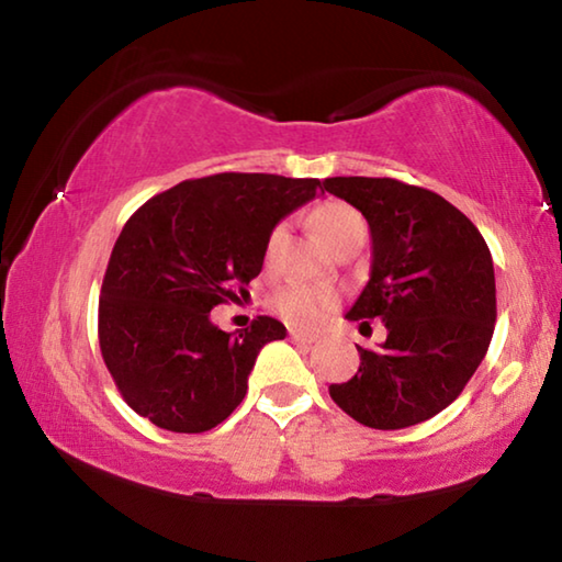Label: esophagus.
<instances>
[{"instance_id":"esophagus-1","label":"esophagus","mask_w":562,"mask_h":562,"mask_svg":"<svg viewBox=\"0 0 562 562\" xmlns=\"http://www.w3.org/2000/svg\"><path fill=\"white\" fill-rule=\"evenodd\" d=\"M290 339L297 341V345H315L317 341L315 335H307V331H300V329H290Z\"/></svg>"}]
</instances>
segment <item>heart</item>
I'll return each instance as SVG.
<instances>
[{
	"label": "heart",
	"instance_id": "1",
	"mask_svg": "<svg viewBox=\"0 0 562 562\" xmlns=\"http://www.w3.org/2000/svg\"><path fill=\"white\" fill-rule=\"evenodd\" d=\"M312 223L319 235L331 245V250H345L351 245H364L367 240V221L357 207L341 201H327L312 213ZM288 237V225H274L265 245V258L272 262L278 258L280 247ZM337 292L327 288H310V284H284L272 294V307L280 317H284L297 327H315L337 307Z\"/></svg>",
	"mask_w": 562,
	"mask_h": 562
}]
</instances>
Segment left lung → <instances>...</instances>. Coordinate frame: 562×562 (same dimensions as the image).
I'll return each instance as SVG.
<instances>
[{
  "mask_svg": "<svg viewBox=\"0 0 562 562\" xmlns=\"http://www.w3.org/2000/svg\"><path fill=\"white\" fill-rule=\"evenodd\" d=\"M367 217L372 274L347 319H382L386 341L359 349V372L329 396L369 429H406L443 412L486 357L496 327L491 250L434 190L394 178H325Z\"/></svg>",
  "mask_w": 562,
  "mask_h": 562,
  "instance_id": "1",
  "label": "left lung"
}]
</instances>
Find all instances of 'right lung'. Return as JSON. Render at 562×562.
I'll use <instances>...</instances> for the list:
<instances>
[{
	"mask_svg": "<svg viewBox=\"0 0 562 562\" xmlns=\"http://www.w3.org/2000/svg\"><path fill=\"white\" fill-rule=\"evenodd\" d=\"M317 193V178L215 173L164 190L123 225L99 297V345L133 412L176 434L225 422L260 349L288 329L258 317L237 335L211 310L262 270L274 225Z\"/></svg>",
	"mask_w": 562,
	"mask_h": 562,
	"instance_id": "obj_1",
	"label": "right lung"
}]
</instances>
